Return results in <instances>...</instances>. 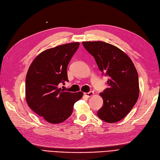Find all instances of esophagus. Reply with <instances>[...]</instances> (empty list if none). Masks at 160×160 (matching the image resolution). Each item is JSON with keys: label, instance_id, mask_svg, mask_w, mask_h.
Returning a JSON list of instances; mask_svg holds the SVG:
<instances>
[{"label": "esophagus", "instance_id": "34e87169", "mask_svg": "<svg viewBox=\"0 0 160 160\" xmlns=\"http://www.w3.org/2000/svg\"><path fill=\"white\" fill-rule=\"evenodd\" d=\"M94 94V92L93 91H90V92H86V93H84V95L85 96H86V97H92V95Z\"/></svg>", "mask_w": 160, "mask_h": 160}]
</instances>
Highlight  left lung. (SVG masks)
Here are the masks:
<instances>
[{"label": "left lung", "instance_id": "1", "mask_svg": "<svg viewBox=\"0 0 160 160\" xmlns=\"http://www.w3.org/2000/svg\"><path fill=\"white\" fill-rule=\"evenodd\" d=\"M83 47L92 54L99 69L108 77L107 88L100 96L103 106L97 116L107 123H115L128 115L138 99V74L124 52L103 41H83Z\"/></svg>", "mask_w": 160, "mask_h": 160}]
</instances>
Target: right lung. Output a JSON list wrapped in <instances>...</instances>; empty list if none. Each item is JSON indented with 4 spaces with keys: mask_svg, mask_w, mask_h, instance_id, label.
<instances>
[{
    "mask_svg": "<svg viewBox=\"0 0 160 160\" xmlns=\"http://www.w3.org/2000/svg\"><path fill=\"white\" fill-rule=\"evenodd\" d=\"M79 46V42L48 49L39 54L29 68L25 80V99L28 106L51 123L69 117L82 92H65L60 83L68 81L67 67Z\"/></svg>",
    "mask_w": 160,
    "mask_h": 160,
    "instance_id": "right-lung-1",
    "label": "right lung"
}]
</instances>
